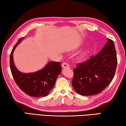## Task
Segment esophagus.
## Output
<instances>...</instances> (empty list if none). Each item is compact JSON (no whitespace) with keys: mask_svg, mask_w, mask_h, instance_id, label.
I'll list each match as a JSON object with an SVG mask.
<instances>
[{"mask_svg":"<svg viewBox=\"0 0 126 126\" xmlns=\"http://www.w3.org/2000/svg\"><path fill=\"white\" fill-rule=\"evenodd\" d=\"M62 67H63V68H69V65L66 63H63L62 64Z\"/></svg>","mask_w":126,"mask_h":126,"instance_id":"34e87169","label":"esophagus"}]
</instances>
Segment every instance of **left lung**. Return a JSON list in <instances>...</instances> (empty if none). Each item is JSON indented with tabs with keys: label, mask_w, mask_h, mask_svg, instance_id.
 <instances>
[{
	"label": "left lung",
	"mask_w": 126,
	"mask_h": 126,
	"mask_svg": "<svg viewBox=\"0 0 126 126\" xmlns=\"http://www.w3.org/2000/svg\"><path fill=\"white\" fill-rule=\"evenodd\" d=\"M117 64L114 42L108 38L107 43L97 55L78 64L74 69L72 85L81 95L100 93L112 81Z\"/></svg>",
	"instance_id": "8db88e82"
}]
</instances>
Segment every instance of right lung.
I'll use <instances>...</instances> for the list:
<instances>
[{"instance_id":"obj_1","label":"right lung","mask_w":126,"mask_h":126,"mask_svg":"<svg viewBox=\"0 0 126 126\" xmlns=\"http://www.w3.org/2000/svg\"><path fill=\"white\" fill-rule=\"evenodd\" d=\"M20 38L14 45L10 55V68L12 76L20 89L28 95L33 97L47 96L55 86L57 77L61 72L59 62L50 61L40 70L32 73H23L15 66L13 54L16 47L21 42Z\"/></svg>"}]
</instances>
